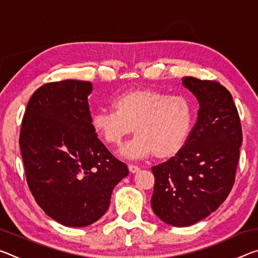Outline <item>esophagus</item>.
Segmentation results:
<instances>
[{
  "label": "esophagus",
  "instance_id": "1",
  "mask_svg": "<svg viewBox=\"0 0 258 258\" xmlns=\"http://www.w3.org/2000/svg\"><path fill=\"white\" fill-rule=\"evenodd\" d=\"M128 169H130V172L131 173H132V174H134V173H137V172H139V167H138V166H135V165H132V164H131V165H128Z\"/></svg>",
  "mask_w": 258,
  "mask_h": 258
}]
</instances>
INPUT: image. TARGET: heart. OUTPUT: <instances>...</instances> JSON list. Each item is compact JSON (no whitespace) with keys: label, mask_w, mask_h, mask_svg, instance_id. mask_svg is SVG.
I'll list each match as a JSON object with an SVG mask.
<instances>
[{"label":"heart","mask_w":258,"mask_h":258,"mask_svg":"<svg viewBox=\"0 0 258 258\" xmlns=\"http://www.w3.org/2000/svg\"><path fill=\"white\" fill-rule=\"evenodd\" d=\"M194 125V108L183 95H167L154 89H134L112 100V109L93 113V132L109 146L117 147L132 133L137 134L119 150L127 159L154 155L169 159L185 146Z\"/></svg>","instance_id":"b5f03b06"}]
</instances>
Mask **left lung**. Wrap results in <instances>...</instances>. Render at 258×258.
<instances>
[{
  "label": "left lung",
  "mask_w": 258,
  "mask_h": 258,
  "mask_svg": "<svg viewBox=\"0 0 258 258\" xmlns=\"http://www.w3.org/2000/svg\"><path fill=\"white\" fill-rule=\"evenodd\" d=\"M197 98L195 127L183 149L152 167L151 208L166 224L190 226L223 204L234 183L242 143L241 124L232 95L220 83L183 77Z\"/></svg>",
  "instance_id": "8db88e82"
}]
</instances>
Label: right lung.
Wrapping results in <instances>:
<instances>
[{
  "instance_id": "1",
  "label": "right lung",
  "mask_w": 258,
  "mask_h": 258,
  "mask_svg": "<svg viewBox=\"0 0 258 258\" xmlns=\"http://www.w3.org/2000/svg\"><path fill=\"white\" fill-rule=\"evenodd\" d=\"M92 83H47L29 99L19 146L36 203L58 223L82 228L108 211L127 166L108 151L91 126Z\"/></svg>"
}]
</instances>
